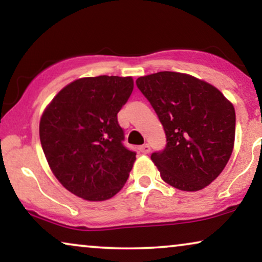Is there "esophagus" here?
<instances>
[{"mask_svg":"<svg viewBox=\"0 0 262 262\" xmlns=\"http://www.w3.org/2000/svg\"><path fill=\"white\" fill-rule=\"evenodd\" d=\"M139 149H140V152L144 153V155H147V153L151 151V147H149L148 144H145V145L140 146V147H139Z\"/></svg>","mask_w":262,"mask_h":262,"instance_id":"obj_1","label":"esophagus"}]
</instances>
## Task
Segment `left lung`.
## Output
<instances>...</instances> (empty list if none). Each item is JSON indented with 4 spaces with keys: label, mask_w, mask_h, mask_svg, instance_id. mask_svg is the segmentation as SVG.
I'll list each match as a JSON object with an SVG mask.
<instances>
[{
    "label": "left lung",
    "mask_w": 262,
    "mask_h": 262,
    "mask_svg": "<svg viewBox=\"0 0 262 262\" xmlns=\"http://www.w3.org/2000/svg\"><path fill=\"white\" fill-rule=\"evenodd\" d=\"M137 86L165 130V148L151 156L160 177L184 191L213 182L233 149L236 115L231 102L211 83L183 73L140 76Z\"/></svg>",
    "instance_id": "left-lung-1"
}]
</instances>
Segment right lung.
<instances>
[{"mask_svg":"<svg viewBox=\"0 0 262 262\" xmlns=\"http://www.w3.org/2000/svg\"><path fill=\"white\" fill-rule=\"evenodd\" d=\"M132 76L81 78L44 110L39 138L51 171L87 201L113 198L127 182L137 153L123 146L117 114L133 92Z\"/></svg>","mask_w":262,"mask_h":262,"instance_id":"right-lung-1","label":"right lung"}]
</instances>
